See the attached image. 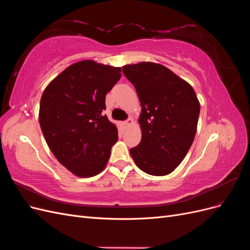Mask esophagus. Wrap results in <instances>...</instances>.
<instances>
[{
	"mask_svg": "<svg viewBox=\"0 0 250 250\" xmlns=\"http://www.w3.org/2000/svg\"><path fill=\"white\" fill-rule=\"evenodd\" d=\"M133 123V120L131 119V118H129V119H127L125 122H124V126H129V125H131Z\"/></svg>",
	"mask_w": 250,
	"mask_h": 250,
	"instance_id": "1",
	"label": "esophagus"
}]
</instances>
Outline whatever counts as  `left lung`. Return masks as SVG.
<instances>
[{"label":"left lung","instance_id":"left-lung-1","mask_svg":"<svg viewBox=\"0 0 250 250\" xmlns=\"http://www.w3.org/2000/svg\"><path fill=\"white\" fill-rule=\"evenodd\" d=\"M123 74L137 90L142 106V140L130 149L138 167L164 176L183 162L197 130L200 104L188 83L153 62L127 64Z\"/></svg>","mask_w":250,"mask_h":250}]
</instances>
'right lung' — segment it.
Masks as SVG:
<instances>
[{"instance_id":"obj_1","label":"right lung","mask_w":250,"mask_h":250,"mask_svg":"<svg viewBox=\"0 0 250 250\" xmlns=\"http://www.w3.org/2000/svg\"><path fill=\"white\" fill-rule=\"evenodd\" d=\"M121 67L83 60L60 73L43 90L40 124L52 153L79 177L106 166L118 129L109 122L105 96L121 78Z\"/></svg>"}]
</instances>
